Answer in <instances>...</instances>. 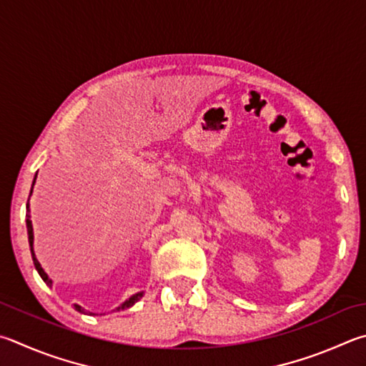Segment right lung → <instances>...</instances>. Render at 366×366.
<instances>
[{"label":"right lung","mask_w":366,"mask_h":366,"mask_svg":"<svg viewBox=\"0 0 366 366\" xmlns=\"http://www.w3.org/2000/svg\"><path fill=\"white\" fill-rule=\"evenodd\" d=\"M35 179H36V176H35ZM35 179H33V185H35ZM33 185H31V190H33ZM31 190H30V195H31ZM26 234H29V243H30V251H31V257H33V264H35V269L38 270V274H39V277L43 278V282L46 283V285H49V287H52V280L51 278L48 277V274H46V272L43 270V267H41V264L38 262V259H36V256H35V251H33V227H31V221H30V209H29V202H26ZM144 296V291H141V293H136V295H132L128 301H124L122 305H119V307H117V310H123V309H128V307H131V305H134L139 299H141ZM75 309L78 310V312H81V314H84V309L81 307V305H78V304H75Z\"/></svg>","instance_id":"right-lung-1"}]
</instances>
